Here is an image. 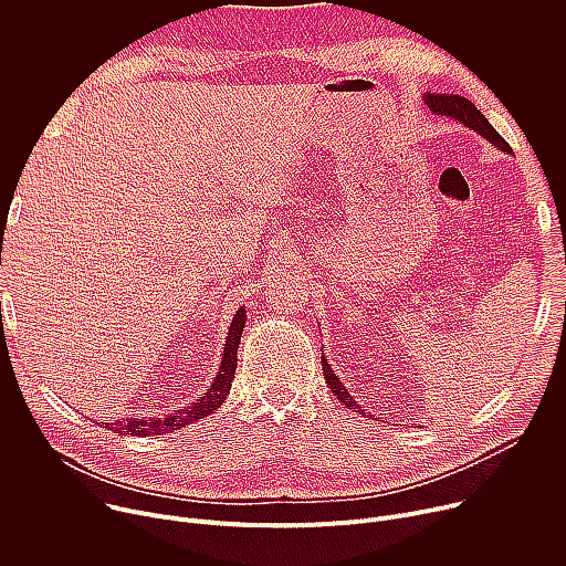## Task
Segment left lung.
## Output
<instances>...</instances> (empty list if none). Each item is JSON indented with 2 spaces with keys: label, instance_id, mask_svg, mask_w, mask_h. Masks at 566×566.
<instances>
[{
  "label": "left lung",
  "instance_id": "8db88e82",
  "mask_svg": "<svg viewBox=\"0 0 566 566\" xmlns=\"http://www.w3.org/2000/svg\"><path fill=\"white\" fill-rule=\"evenodd\" d=\"M426 105L430 107V112H434L437 116H448V118H454L459 120L461 125L474 129L476 134H481L486 140L495 143L500 149H506L509 151V145L506 140L497 134V129L486 120V116H483L468 98L459 96V94H426L423 96ZM322 371H325V380L329 385V389L336 394V398H340L345 406L352 408V396L347 394V389L343 387V382L338 380V376L334 374V369L329 367L327 360H322Z\"/></svg>",
  "mask_w": 566,
  "mask_h": 566
}]
</instances>
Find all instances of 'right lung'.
<instances>
[{
  "mask_svg": "<svg viewBox=\"0 0 566 566\" xmlns=\"http://www.w3.org/2000/svg\"><path fill=\"white\" fill-rule=\"evenodd\" d=\"M244 322H247L244 315L241 313L234 315L230 332H228L221 367H219L212 385L208 387V391L201 394L195 402H188L186 408L172 410L170 415H164V417H149V419L140 417V419H127V421L105 423V426L118 434L125 432L132 437H156V434H168V432L181 430V428L190 426L192 421L212 415L217 408H221V402L226 400V396L230 391L234 369H237V347L241 340V332H244Z\"/></svg>",
  "mask_w": 566,
  "mask_h": 566,
  "instance_id": "1",
  "label": "right lung"
}]
</instances>
